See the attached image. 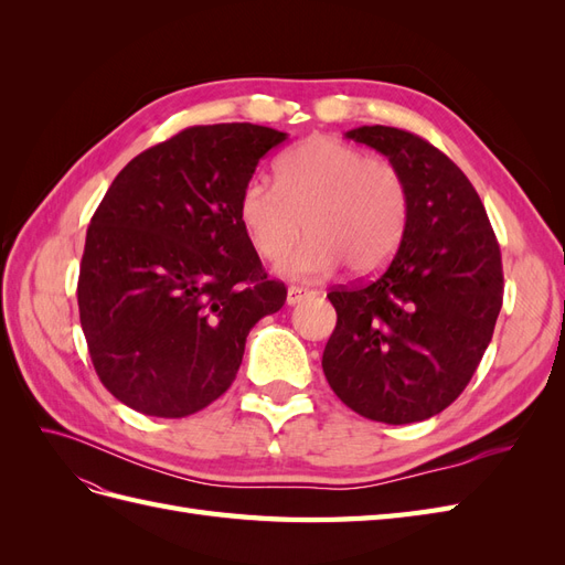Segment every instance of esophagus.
Here are the masks:
<instances>
[{
	"mask_svg": "<svg viewBox=\"0 0 565 565\" xmlns=\"http://www.w3.org/2000/svg\"><path fill=\"white\" fill-rule=\"evenodd\" d=\"M311 295H313L311 289L299 287V285H289V287H287V303H289V306H295V303L303 301L306 297H311Z\"/></svg>",
	"mask_w": 565,
	"mask_h": 565,
	"instance_id": "obj_1",
	"label": "esophagus"
}]
</instances>
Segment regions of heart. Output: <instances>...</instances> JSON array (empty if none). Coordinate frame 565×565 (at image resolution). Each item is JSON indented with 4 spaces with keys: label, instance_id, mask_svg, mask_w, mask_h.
<instances>
[{
    "label": "heart",
    "instance_id": "1",
    "mask_svg": "<svg viewBox=\"0 0 565 565\" xmlns=\"http://www.w3.org/2000/svg\"><path fill=\"white\" fill-rule=\"evenodd\" d=\"M237 216L264 259H278L307 221L312 235L278 262L285 276H330L341 262L355 276H367L403 241L409 185L393 162L330 136H313L276 164V185L262 179L245 183Z\"/></svg>",
    "mask_w": 565,
    "mask_h": 565
}]
</instances>
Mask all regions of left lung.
<instances>
[{"instance_id": "8db88e82", "label": "left lung", "mask_w": 565, "mask_h": 565, "mask_svg": "<svg viewBox=\"0 0 565 565\" xmlns=\"http://www.w3.org/2000/svg\"><path fill=\"white\" fill-rule=\"evenodd\" d=\"M409 185L401 247L374 280L332 289L322 372L353 413L413 424L443 413L481 363L502 309V254L465 172L422 136L358 127Z\"/></svg>"}]
</instances>
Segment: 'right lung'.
<instances>
[{
    "instance_id": "obj_1",
    "label": "right lung",
    "mask_w": 565,
    "mask_h": 565,
    "mask_svg": "<svg viewBox=\"0 0 565 565\" xmlns=\"http://www.w3.org/2000/svg\"><path fill=\"white\" fill-rule=\"evenodd\" d=\"M285 131L188 127L119 172L92 216L77 303L98 380L136 413L188 417L233 384L249 330L282 309L237 216Z\"/></svg>"
}]
</instances>
